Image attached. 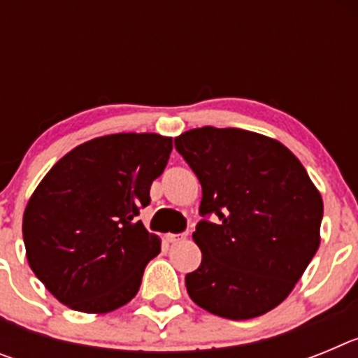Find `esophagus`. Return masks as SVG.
<instances>
[{"label": "esophagus", "mask_w": 358, "mask_h": 358, "mask_svg": "<svg viewBox=\"0 0 358 358\" xmlns=\"http://www.w3.org/2000/svg\"><path fill=\"white\" fill-rule=\"evenodd\" d=\"M186 236H188V233H169V235H166V242L177 243L181 242V240H185Z\"/></svg>", "instance_id": "1"}]
</instances>
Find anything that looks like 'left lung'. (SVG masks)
Masks as SVG:
<instances>
[{"instance_id": "1", "label": "left lung", "mask_w": 358, "mask_h": 358, "mask_svg": "<svg viewBox=\"0 0 358 358\" xmlns=\"http://www.w3.org/2000/svg\"><path fill=\"white\" fill-rule=\"evenodd\" d=\"M176 150L202 186L194 233L202 262L185 278L189 297L233 321L267 314L317 251V188L285 145L256 132L194 129L176 138Z\"/></svg>"}]
</instances>
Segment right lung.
<instances>
[{"instance_id": "right-lung-1", "label": "right lung", "mask_w": 358, "mask_h": 358, "mask_svg": "<svg viewBox=\"0 0 358 358\" xmlns=\"http://www.w3.org/2000/svg\"><path fill=\"white\" fill-rule=\"evenodd\" d=\"M172 138L110 134L78 145L46 173L23 217L31 271L69 308L107 314L138 294L161 243L141 220Z\"/></svg>"}]
</instances>
